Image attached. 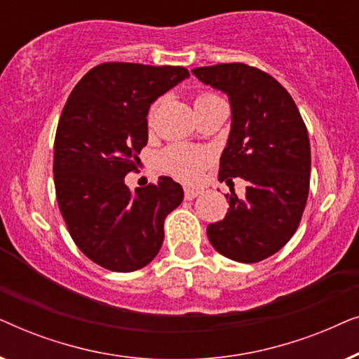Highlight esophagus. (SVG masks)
<instances>
[{"label": "esophagus", "instance_id": "obj_1", "mask_svg": "<svg viewBox=\"0 0 359 359\" xmlns=\"http://www.w3.org/2000/svg\"><path fill=\"white\" fill-rule=\"evenodd\" d=\"M201 193L198 189H193V188H184V198L188 201H193L194 198H198Z\"/></svg>", "mask_w": 359, "mask_h": 359}]
</instances>
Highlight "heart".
<instances>
[{
  "label": "heart",
  "mask_w": 359,
  "mask_h": 359,
  "mask_svg": "<svg viewBox=\"0 0 359 359\" xmlns=\"http://www.w3.org/2000/svg\"><path fill=\"white\" fill-rule=\"evenodd\" d=\"M215 95L210 93H203L196 97V104L205 100H210ZM155 112V106L150 109L149 119L151 121ZM210 161V154L204 149L188 145H171L165 149L160 155V166L165 173H168L175 178L183 181H194L199 178L201 171H203Z\"/></svg>",
  "instance_id": "heart-1"
}]
</instances>
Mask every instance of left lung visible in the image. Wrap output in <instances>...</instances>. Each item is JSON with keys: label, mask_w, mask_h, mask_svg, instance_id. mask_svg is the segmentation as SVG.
I'll use <instances>...</instances> for the list:
<instances>
[{"label": "left lung", "mask_w": 359, "mask_h": 359, "mask_svg": "<svg viewBox=\"0 0 359 359\" xmlns=\"http://www.w3.org/2000/svg\"><path fill=\"white\" fill-rule=\"evenodd\" d=\"M194 76L224 91L232 107L219 180L247 181L243 199L227 194V214L208 225L220 255L257 263L286 245L301 222L311 183V144L291 95L271 75L245 63L199 67Z\"/></svg>", "instance_id": "left-lung-1"}]
</instances>
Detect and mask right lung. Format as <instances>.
Returning <instances> with one entry per match:
<instances>
[{
  "mask_svg": "<svg viewBox=\"0 0 359 359\" xmlns=\"http://www.w3.org/2000/svg\"><path fill=\"white\" fill-rule=\"evenodd\" d=\"M189 76L184 67L109 62L73 88L53 144V181L62 217L91 262L117 273L144 268L160 252L163 222L183 201L168 176L127 188L149 140L150 104Z\"/></svg>",
  "mask_w": 359,
  "mask_h": 359,
  "instance_id": "add662e5",
  "label": "right lung"
}]
</instances>
